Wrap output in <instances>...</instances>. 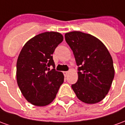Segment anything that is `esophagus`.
<instances>
[{"label":"esophagus","instance_id":"34e87169","mask_svg":"<svg viewBox=\"0 0 125 125\" xmlns=\"http://www.w3.org/2000/svg\"><path fill=\"white\" fill-rule=\"evenodd\" d=\"M63 74H64V76H67V75L68 74V72H63Z\"/></svg>","mask_w":125,"mask_h":125}]
</instances>
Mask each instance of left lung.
Returning a JSON list of instances; mask_svg holds the SVG:
<instances>
[{
    "instance_id": "left-lung-1",
    "label": "left lung",
    "mask_w": 125,
    "mask_h": 125,
    "mask_svg": "<svg viewBox=\"0 0 125 125\" xmlns=\"http://www.w3.org/2000/svg\"><path fill=\"white\" fill-rule=\"evenodd\" d=\"M66 43L73 52L78 79L72 85L79 100L87 104L100 102L111 86L115 69L110 53L102 41L80 31L65 34Z\"/></svg>"
}]
</instances>
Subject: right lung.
I'll use <instances>...</instances> for the list:
<instances>
[{"instance_id": "add662e5", "label": "right lung", "mask_w": 125, "mask_h": 125, "mask_svg": "<svg viewBox=\"0 0 125 125\" xmlns=\"http://www.w3.org/2000/svg\"><path fill=\"white\" fill-rule=\"evenodd\" d=\"M63 39L57 32L40 33L25 44L18 57V86L26 100L35 106L50 104L63 82V74L55 70L52 56Z\"/></svg>"}]
</instances>
